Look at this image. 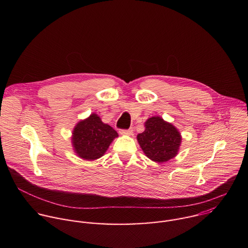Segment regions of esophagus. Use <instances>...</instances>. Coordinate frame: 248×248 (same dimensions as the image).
Masks as SVG:
<instances>
[{
  "label": "esophagus",
  "mask_w": 248,
  "mask_h": 248,
  "mask_svg": "<svg viewBox=\"0 0 248 248\" xmlns=\"http://www.w3.org/2000/svg\"><path fill=\"white\" fill-rule=\"evenodd\" d=\"M132 131H133V129L131 127L128 128V129H120V133L121 134H126V135L132 134Z\"/></svg>",
  "instance_id": "1"
}]
</instances>
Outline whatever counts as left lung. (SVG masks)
Segmentation results:
<instances>
[{
  "label": "left lung",
  "instance_id": "left-lung-1",
  "mask_svg": "<svg viewBox=\"0 0 248 248\" xmlns=\"http://www.w3.org/2000/svg\"><path fill=\"white\" fill-rule=\"evenodd\" d=\"M138 143L152 161L163 163L178 154L182 137L171 124L160 117H152L145 123V130L137 135Z\"/></svg>",
  "mask_w": 248,
  "mask_h": 248
}]
</instances>
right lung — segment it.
Here are the masks:
<instances>
[{"label": "right lung", "mask_w": 248, "mask_h": 248, "mask_svg": "<svg viewBox=\"0 0 248 248\" xmlns=\"http://www.w3.org/2000/svg\"><path fill=\"white\" fill-rule=\"evenodd\" d=\"M118 132L92 114L79 122L74 129L73 145L76 153L84 160H95L104 155Z\"/></svg>", "instance_id": "right-lung-1"}]
</instances>
